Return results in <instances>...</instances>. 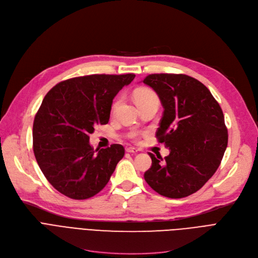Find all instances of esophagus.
Masks as SVG:
<instances>
[{
  "mask_svg": "<svg viewBox=\"0 0 258 258\" xmlns=\"http://www.w3.org/2000/svg\"><path fill=\"white\" fill-rule=\"evenodd\" d=\"M126 152L131 153V154H136V153H138V150H137V148H135V147H127Z\"/></svg>",
  "mask_w": 258,
  "mask_h": 258,
  "instance_id": "esophagus-1",
  "label": "esophagus"
}]
</instances>
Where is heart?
<instances>
[{"label":"heart","instance_id":"1","mask_svg":"<svg viewBox=\"0 0 258 258\" xmlns=\"http://www.w3.org/2000/svg\"><path fill=\"white\" fill-rule=\"evenodd\" d=\"M134 98H135V101H136L137 105L141 104V103L148 102V101H153V100L159 101V97H158V95L156 94V92L153 91L152 89H148V88H140V89H138L136 92L134 93ZM118 103H119V99H117V100H115L113 102L112 107H111L112 113L115 112ZM128 137L131 139H136L137 138V134L135 133V132H132L128 135Z\"/></svg>","mask_w":258,"mask_h":258}]
</instances>
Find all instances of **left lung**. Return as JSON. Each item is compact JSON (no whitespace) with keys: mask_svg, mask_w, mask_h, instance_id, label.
Masks as SVG:
<instances>
[{"mask_svg":"<svg viewBox=\"0 0 258 258\" xmlns=\"http://www.w3.org/2000/svg\"><path fill=\"white\" fill-rule=\"evenodd\" d=\"M143 83L159 95L164 112L156 132L170 154L152 158L144 179L156 192L181 199L197 192L219 168L228 130L219 102L206 86L185 74L147 75Z\"/></svg>","mask_w":258,"mask_h":258,"instance_id":"left-lung-1","label":"left lung"}]
</instances>
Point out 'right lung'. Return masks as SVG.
<instances>
[{"label": "right lung", "instance_id": "right-lung-1", "mask_svg": "<svg viewBox=\"0 0 258 258\" xmlns=\"http://www.w3.org/2000/svg\"><path fill=\"white\" fill-rule=\"evenodd\" d=\"M135 76L73 77L47 93L33 121V153L46 179L63 196L90 199L110 181L124 147L112 144L96 154L90 134L95 125L107 123L114 97Z\"/></svg>", "mask_w": 258, "mask_h": 258}]
</instances>
